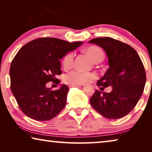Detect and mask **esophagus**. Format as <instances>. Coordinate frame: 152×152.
Segmentation results:
<instances>
[{"mask_svg":"<svg viewBox=\"0 0 152 152\" xmlns=\"http://www.w3.org/2000/svg\"><path fill=\"white\" fill-rule=\"evenodd\" d=\"M78 86H80L78 85V84H70V85H69V87H70V88H72V87H78Z\"/></svg>","mask_w":152,"mask_h":152,"instance_id":"1","label":"esophagus"}]
</instances>
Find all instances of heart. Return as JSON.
<instances>
[{
    "instance_id": "1",
    "label": "heart",
    "mask_w": 152,
    "mask_h": 152,
    "mask_svg": "<svg viewBox=\"0 0 152 152\" xmlns=\"http://www.w3.org/2000/svg\"><path fill=\"white\" fill-rule=\"evenodd\" d=\"M85 52L95 62H99L104 59L103 51L98 46H90L87 48ZM74 55L72 52L67 53L62 58V64L64 68L69 69L74 64ZM96 78V75L93 72H85L80 70H74L69 72L64 76V80L69 84H84L88 83L92 80Z\"/></svg>"
}]
</instances>
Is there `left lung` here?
Returning a JSON list of instances; mask_svg holds the SVG:
<instances>
[{
  "label": "left lung",
  "mask_w": 152,
  "mask_h": 152,
  "mask_svg": "<svg viewBox=\"0 0 152 152\" xmlns=\"http://www.w3.org/2000/svg\"><path fill=\"white\" fill-rule=\"evenodd\" d=\"M101 47L109 59V68L97 86H111L110 93L96 90L91 99L92 107L107 119L125 117L133 109L142 95L146 74L142 61L134 49L111 37H98L89 41Z\"/></svg>",
  "instance_id": "left-lung-1"
}]
</instances>
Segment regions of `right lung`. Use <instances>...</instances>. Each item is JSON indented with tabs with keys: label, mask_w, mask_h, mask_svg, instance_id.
Listing matches in <instances>:
<instances>
[{
	"label": "right lung",
	"mask_w": 152,
	"mask_h": 152,
	"mask_svg": "<svg viewBox=\"0 0 152 152\" xmlns=\"http://www.w3.org/2000/svg\"><path fill=\"white\" fill-rule=\"evenodd\" d=\"M82 43H70L53 37L32 40L20 49L10 68L11 89L25 115L37 121H48L61 112L66 104L68 87L63 84L51 91L49 82L59 84L56 75L62 73L60 59Z\"/></svg>",
	"instance_id": "1"
}]
</instances>
